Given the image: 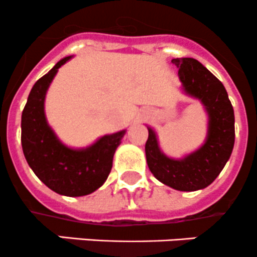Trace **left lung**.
Instances as JSON below:
<instances>
[{
	"instance_id": "obj_1",
	"label": "left lung",
	"mask_w": 257,
	"mask_h": 257,
	"mask_svg": "<svg viewBox=\"0 0 257 257\" xmlns=\"http://www.w3.org/2000/svg\"><path fill=\"white\" fill-rule=\"evenodd\" d=\"M182 90L201 101L209 115L205 144L184 159L167 157L160 150L156 132L149 130L145 145L150 171L162 184L179 191H196L215 181L230 159L235 144V116L227 92L217 77L195 58H172Z\"/></svg>"
}]
</instances>
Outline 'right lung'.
<instances>
[{
  "label": "right lung",
  "instance_id": "1",
  "mask_svg": "<svg viewBox=\"0 0 257 257\" xmlns=\"http://www.w3.org/2000/svg\"><path fill=\"white\" fill-rule=\"evenodd\" d=\"M71 58L58 61L34 85L22 111L21 144L27 164L52 191L65 196H85L103 185L125 130L105 135L86 149L63 145L48 126L45 97L58 68Z\"/></svg>",
  "mask_w": 257,
  "mask_h": 257
}]
</instances>
